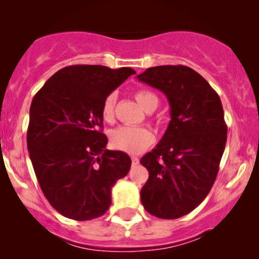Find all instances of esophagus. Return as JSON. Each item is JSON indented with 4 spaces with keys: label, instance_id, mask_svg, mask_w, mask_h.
I'll return each instance as SVG.
<instances>
[{
    "label": "esophagus",
    "instance_id": "obj_1",
    "mask_svg": "<svg viewBox=\"0 0 259 259\" xmlns=\"http://www.w3.org/2000/svg\"><path fill=\"white\" fill-rule=\"evenodd\" d=\"M132 162H133V165H138V164H139V162H140L139 157L133 156V157H132Z\"/></svg>",
    "mask_w": 259,
    "mask_h": 259
}]
</instances>
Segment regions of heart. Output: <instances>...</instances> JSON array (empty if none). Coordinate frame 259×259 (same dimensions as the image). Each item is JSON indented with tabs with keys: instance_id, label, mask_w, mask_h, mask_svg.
<instances>
[{
	"instance_id": "heart-1",
	"label": "heart",
	"mask_w": 259,
	"mask_h": 259,
	"mask_svg": "<svg viewBox=\"0 0 259 259\" xmlns=\"http://www.w3.org/2000/svg\"><path fill=\"white\" fill-rule=\"evenodd\" d=\"M135 100L146 112H152L158 106V97L150 90H138L134 94ZM115 95L109 94L101 106V115L107 123L114 119ZM152 132L144 126H119L109 134V144L113 148L126 153H140L153 144Z\"/></svg>"
}]
</instances>
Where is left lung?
<instances>
[{
  "label": "left lung",
  "mask_w": 259,
  "mask_h": 259,
  "mask_svg": "<svg viewBox=\"0 0 259 259\" xmlns=\"http://www.w3.org/2000/svg\"><path fill=\"white\" fill-rule=\"evenodd\" d=\"M170 105V123L159 144L140 163L148 170L141 202L150 214L177 219L209 194L227 144L228 127L218 94L185 65H159L138 75Z\"/></svg>",
  "instance_id": "left-lung-1"
}]
</instances>
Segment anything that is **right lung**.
<instances>
[{
  "instance_id": "obj_1",
  "label": "right lung",
  "mask_w": 259,
  "mask_h": 259,
  "mask_svg": "<svg viewBox=\"0 0 259 259\" xmlns=\"http://www.w3.org/2000/svg\"><path fill=\"white\" fill-rule=\"evenodd\" d=\"M135 74L132 68L68 65L32 99L26 144L45 197L74 221L99 218L111 206V190L129 173L132 159L106 150L101 106Z\"/></svg>"
}]
</instances>
